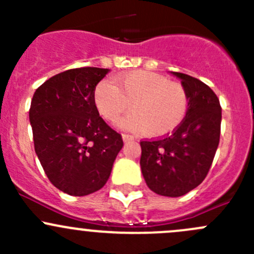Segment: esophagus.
<instances>
[{"instance_id": "1", "label": "esophagus", "mask_w": 254, "mask_h": 254, "mask_svg": "<svg viewBox=\"0 0 254 254\" xmlns=\"http://www.w3.org/2000/svg\"><path fill=\"white\" fill-rule=\"evenodd\" d=\"M122 136H123V141L124 142H130V141H134L135 140V137L130 134H123Z\"/></svg>"}]
</instances>
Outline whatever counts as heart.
Masks as SVG:
<instances>
[{"mask_svg":"<svg viewBox=\"0 0 254 254\" xmlns=\"http://www.w3.org/2000/svg\"><path fill=\"white\" fill-rule=\"evenodd\" d=\"M93 102L107 122L115 123L127 109L131 114L119 125L152 137L171 134L183 123L189 107L187 89L178 82L150 71L120 73L94 87Z\"/></svg>","mask_w":254,"mask_h":254,"instance_id":"obj_1","label":"heart"}]
</instances>
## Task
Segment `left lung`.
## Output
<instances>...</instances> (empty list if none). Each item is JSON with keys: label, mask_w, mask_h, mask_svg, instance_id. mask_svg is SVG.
I'll list each match as a JSON object with an SVG mask.
<instances>
[{"label": "left lung", "mask_w": 254, "mask_h": 254, "mask_svg": "<svg viewBox=\"0 0 254 254\" xmlns=\"http://www.w3.org/2000/svg\"><path fill=\"white\" fill-rule=\"evenodd\" d=\"M171 73L188 92V112L172 134L140 142V166L151 190L176 198L205 179L220 141L221 107L214 91L200 79Z\"/></svg>", "instance_id": "left-lung-1"}]
</instances>
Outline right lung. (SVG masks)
<instances>
[{"label": "right lung", "instance_id": "right-lung-1", "mask_svg": "<svg viewBox=\"0 0 254 254\" xmlns=\"http://www.w3.org/2000/svg\"><path fill=\"white\" fill-rule=\"evenodd\" d=\"M108 68L81 67L45 81L33 96L29 120L34 148L49 181L83 196L99 190L123 147L122 135L101 117L94 87Z\"/></svg>", "mask_w": 254, "mask_h": 254}]
</instances>
